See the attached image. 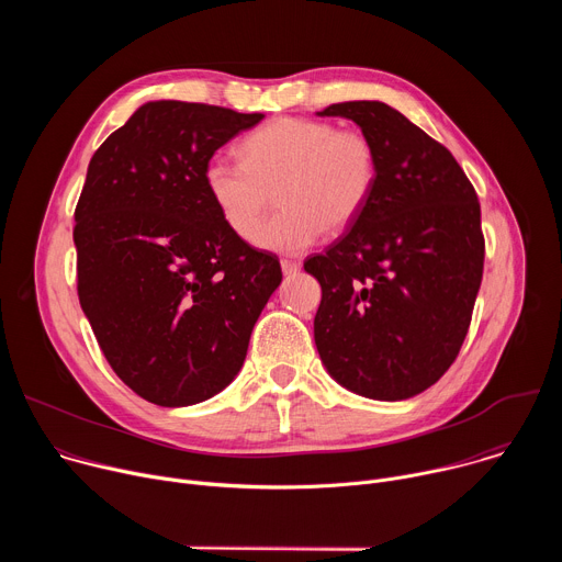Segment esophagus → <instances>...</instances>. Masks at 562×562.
<instances>
[{"label":"esophagus","instance_id":"34e87169","mask_svg":"<svg viewBox=\"0 0 562 562\" xmlns=\"http://www.w3.org/2000/svg\"><path fill=\"white\" fill-rule=\"evenodd\" d=\"M280 267H282L284 276H295L300 271V262H295V260H280Z\"/></svg>","mask_w":562,"mask_h":562}]
</instances>
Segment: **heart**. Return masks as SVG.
I'll return each instance as SVG.
<instances>
[{
  "instance_id": "heart-1",
  "label": "heart",
  "mask_w": 562,
  "mask_h": 562,
  "mask_svg": "<svg viewBox=\"0 0 562 562\" xmlns=\"http://www.w3.org/2000/svg\"><path fill=\"white\" fill-rule=\"evenodd\" d=\"M378 178L371 139L306 117H278L239 142V159L211 157L204 189L222 222L251 239L279 191L283 211L256 236L269 251L297 254L327 228L338 233L364 211Z\"/></svg>"
}]
</instances>
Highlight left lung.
<instances>
[{"mask_svg":"<svg viewBox=\"0 0 562 562\" xmlns=\"http://www.w3.org/2000/svg\"><path fill=\"white\" fill-rule=\"evenodd\" d=\"M317 115L362 128L378 178L347 233L304 262L323 286L315 347L349 391L407 400L445 375L469 331L485 265L480 202L456 157L384 102Z\"/></svg>","mask_w":562,"mask_h":562,"instance_id":"1","label":"left lung"}]
</instances>
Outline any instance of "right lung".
Segmentation results:
<instances>
[{
	"mask_svg": "<svg viewBox=\"0 0 562 562\" xmlns=\"http://www.w3.org/2000/svg\"><path fill=\"white\" fill-rule=\"evenodd\" d=\"M262 113L159 100L95 150L75 206L77 295L117 378L159 407H189L243 369L282 282L273 254L220 217L204 167Z\"/></svg>",
	"mask_w": 562,
	"mask_h": 562,
	"instance_id": "right-lung-1",
	"label": "right lung"
}]
</instances>
